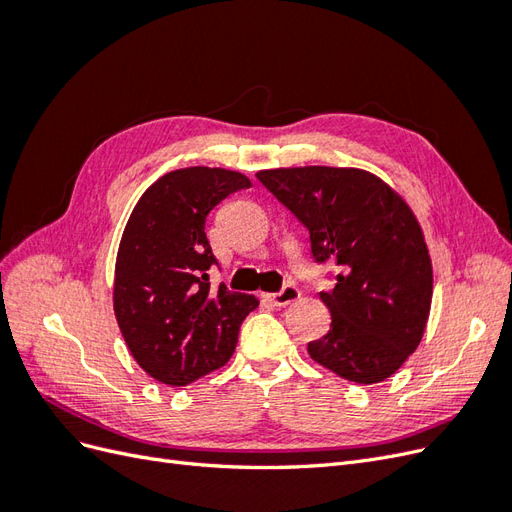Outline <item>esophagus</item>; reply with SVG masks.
I'll return each mask as SVG.
<instances>
[{
    "mask_svg": "<svg viewBox=\"0 0 512 512\" xmlns=\"http://www.w3.org/2000/svg\"><path fill=\"white\" fill-rule=\"evenodd\" d=\"M301 297V290L294 286V284H286L280 292H275V294H267V301L271 303V305H275V307H286V305H290V303H294Z\"/></svg>",
    "mask_w": 512,
    "mask_h": 512,
    "instance_id": "esophagus-1",
    "label": "esophagus"
}]
</instances>
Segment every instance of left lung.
Segmentation results:
<instances>
[{
	"instance_id": "8db88e82",
	"label": "left lung",
	"mask_w": 512,
	"mask_h": 512,
	"mask_svg": "<svg viewBox=\"0 0 512 512\" xmlns=\"http://www.w3.org/2000/svg\"><path fill=\"white\" fill-rule=\"evenodd\" d=\"M256 177L309 230L316 262L337 267L335 288L320 292L331 329L307 344L309 356L356 384L393 376L421 344L433 292L427 243L406 200L361 168Z\"/></svg>"
}]
</instances>
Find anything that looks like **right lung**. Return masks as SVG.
<instances>
[{
	"mask_svg": "<svg viewBox=\"0 0 512 512\" xmlns=\"http://www.w3.org/2000/svg\"><path fill=\"white\" fill-rule=\"evenodd\" d=\"M250 179L190 166L160 177L138 200L115 262L113 307L123 339L151 378L185 386L228 363L254 294L211 290L218 265L205 232L209 211Z\"/></svg>",
	"mask_w": 512,
	"mask_h": 512,
	"instance_id": "add662e5",
	"label": "right lung"
}]
</instances>
